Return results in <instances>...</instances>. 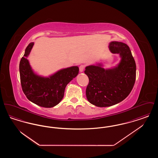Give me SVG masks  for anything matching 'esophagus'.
I'll return each mask as SVG.
<instances>
[{"label":"esophagus","mask_w":158,"mask_h":158,"mask_svg":"<svg viewBox=\"0 0 158 158\" xmlns=\"http://www.w3.org/2000/svg\"><path fill=\"white\" fill-rule=\"evenodd\" d=\"M85 68V65H83V64L81 65V66H79V71H80L81 72H82Z\"/></svg>","instance_id":"34e87169"}]
</instances>
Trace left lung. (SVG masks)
Masks as SVG:
<instances>
[{"mask_svg":"<svg viewBox=\"0 0 158 158\" xmlns=\"http://www.w3.org/2000/svg\"><path fill=\"white\" fill-rule=\"evenodd\" d=\"M108 47L111 53L120 54L117 66L105 69L98 63L86 66L85 70L89 81L86 98L90 104L99 107L110 106L123 101L135 83L136 66L129 47L118 41L111 42Z\"/></svg>","mask_w":158,"mask_h":158,"instance_id":"8db88e82","label":"left lung"}]
</instances>
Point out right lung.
<instances>
[{"label":"right lung","mask_w":158,"mask_h":158,"mask_svg":"<svg viewBox=\"0 0 158 158\" xmlns=\"http://www.w3.org/2000/svg\"><path fill=\"white\" fill-rule=\"evenodd\" d=\"M34 44L30 43L25 50L19 63L20 79L27 98L36 105L52 108L57 105L64 97L66 85L79 73L77 66L63 69L48 77L35 73L27 59Z\"/></svg>","instance_id":"right-lung-1"}]
</instances>
